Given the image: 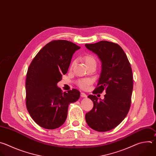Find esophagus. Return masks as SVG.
Returning a JSON list of instances; mask_svg holds the SVG:
<instances>
[{
  "mask_svg": "<svg viewBox=\"0 0 156 156\" xmlns=\"http://www.w3.org/2000/svg\"><path fill=\"white\" fill-rule=\"evenodd\" d=\"M80 97H83V98H85L87 97V95L85 94V93H83V92H81L80 93Z\"/></svg>",
  "mask_w": 156,
  "mask_h": 156,
  "instance_id": "34e87169",
  "label": "esophagus"
}]
</instances>
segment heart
Returning <instances> with one entry per match:
<instances>
[{
  "label": "heart",
  "mask_w": 156,
  "mask_h": 156,
  "mask_svg": "<svg viewBox=\"0 0 156 156\" xmlns=\"http://www.w3.org/2000/svg\"><path fill=\"white\" fill-rule=\"evenodd\" d=\"M83 59L84 61V62L85 63L87 66L88 67V66L93 65V64H97V61L96 59L95 58V57L91 55L90 54H87L85 55L83 57ZM76 63V61L74 60L70 66V69H72L74 67V65ZM92 83V80L90 79H79L77 82H76V84L81 89L83 90H86L87 88H88V87H90V85Z\"/></svg>",
  "instance_id": "b5f03b06"
}]
</instances>
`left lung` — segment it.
Returning a JSON list of instances; mask_svg holds the SVG:
<instances>
[{
    "label": "left lung",
    "mask_w": 156,
    "mask_h": 156,
    "mask_svg": "<svg viewBox=\"0 0 156 156\" xmlns=\"http://www.w3.org/2000/svg\"><path fill=\"white\" fill-rule=\"evenodd\" d=\"M96 53L102 63L98 83L88 97L93 103L92 109L85 114L88 126L98 132H107L116 127L127 116L131 105L133 74L126 54L117 44L102 41L85 44ZM104 90V100L95 94Z\"/></svg>",
    "instance_id": "1"
}]
</instances>
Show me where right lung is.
I'll return each mask as SVG.
<instances>
[{
    "mask_svg": "<svg viewBox=\"0 0 156 156\" xmlns=\"http://www.w3.org/2000/svg\"><path fill=\"white\" fill-rule=\"evenodd\" d=\"M80 48L65 41H53L36 55L28 68L26 80V105L30 117L39 126L55 129L63 125L68 106L80 97L73 88L63 92L57 83L66 74L73 55Z\"/></svg>",
    "mask_w": 156,
    "mask_h": 156,
    "instance_id": "right-lung-1",
    "label": "right lung"
}]
</instances>
